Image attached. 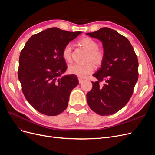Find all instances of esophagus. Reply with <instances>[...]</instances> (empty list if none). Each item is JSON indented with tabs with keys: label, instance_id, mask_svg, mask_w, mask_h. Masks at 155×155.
I'll use <instances>...</instances> for the list:
<instances>
[{
	"label": "esophagus",
	"instance_id": "1",
	"mask_svg": "<svg viewBox=\"0 0 155 155\" xmlns=\"http://www.w3.org/2000/svg\"><path fill=\"white\" fill-rule=\"evenodd\" d=\"M78 81H79V83L80 84H81V83H82L83 82H84V79L83 78H80V77H78Z\"/></svg>",
	"mask_w": 155,
	"mask_h": 155
}]
</instances>
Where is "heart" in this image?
<instances>
[{
	"label": "heart",
	"mask_w": 155,
	"mask_h": 155,
	"mask_svg": "<svg viewBox=\"0 0 155 155\" xmlns=\"http://www.w3.org/2000/svg\"><path fill=\"white\" fill-rule=\"evenodd\" d=\"M78 44L88 51L86 56V61H92L97 67H100L102 65L104 60V52L102 48L98 47V44L95 40L89 37H84L78 41ZM62 57L66 62H71V46L70 44L65 45L63 48ZM94 69L93 64L88 62L84 64H71L68 66V71L71 75L84 77L91 73Z\"/></svg>",
	"instance_id": "heart-1"
}]
</instances>
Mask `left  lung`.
<instances>
[{
	"label": "left lung",
	"mask_w": 155,
	"mask_h": 155,
	"mask_svg": "<svg viewBox=\"0 0 155 155\" xmlns=\"http://www.w3.org/2000/svg\"><path fill=\"white\" fill-rule=\"evenodd\" d=\"M102 41L104 60L93 75L92 88L87 94L90 108L101 116H109L123 108L133 94L138 79V61L133 46L124 36L109 28L86 33ZM101 81L105 84L99 85Z\"/></svg>",
	"instance_id": "1"
}]
</instances>
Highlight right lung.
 <instances>
[{"mask_svg":"<svg viewBox=\"0 0 155 155\" xmlns=\"http://www.w3.org/2000/svg\"><path fill=\"white\" fill-rule=\"evenodd\" d=\"M81 33L49 28L32 35L22 50L18 78L24 97L40 113L54 116L67 109L78 81L73 75L60 77L67 68L62 50Z\"/></svg>","mask_w":155,"mask_h":155,"instance_id":"add662e5","label":"right lung"}]
</instances>
